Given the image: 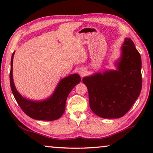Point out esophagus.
<instances>
[{
    "instance_id": "34e87169",
    "label": "esophagus",
    "mask_w": 153,
    "mask_h": 153,
    "mask_svg": "<svg viewBox=\"0 0 153 153\" xmlns=\"http://www.w3.org/2000/svg\"><path fill=\"white\" fill-rule=\"evenodd\" d=\"M79 74L82 76H84L85 74H86V71H85L84 70H81V71H79Z\"/></svg>"
}]
</instances>
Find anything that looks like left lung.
<instances>
[{
  "mask_svg": "<svg viewBox=\"0 0 153 153\" xmlns=\"http://www.w3.org/2000/svg\"><path fill=\"white\" fill-rule=\"evenodd\" d=\"M116 70H107L84 77L90 107L106 119L120 118L128 113L142 89L141 56L130 38H125Z\"/></svg>",
  "mask_w": 153,
  "mask_h": 153,
  "instance_id": "8db88e82",
  "label": "left lung"
}]
</instances>
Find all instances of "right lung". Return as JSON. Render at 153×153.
I'll return each mask as SVG.
<instances>
[{"label": "right lung", "mask_w": 153, "mask_h": 153, "mask_svg": "<svg viewBox=\"0 0 153 153\" xmlns=\"http://www.w3.org/2000/svg\"><path fill=\"white\" fill-rule=\"evenodd\" d=\"M15 52L13 53L10 71V84L14 97L23 111L31 118L36 120L53 121L58 120L65 110L67 98L71 90L81 81L78 74H74L64 77L57 85L53 94L42 100H32L23 97L15 86L13 79V62Z\"/></svg>", "instance_id": "add662e5"}]
</instances>
